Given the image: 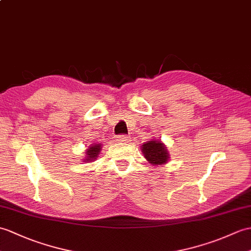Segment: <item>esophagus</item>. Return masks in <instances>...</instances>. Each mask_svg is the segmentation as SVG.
Segmentation results:
<instances>
[{
  "mask_svg": "<svg viewBox=\"0 0 251 251\" xmlns=\"http://www.w3.org/2000/svg\"><path fill=\"white\" fill-rule=\"evenodd\" d=\"M118 141L121 143H128V142H130L131 140H130V137H127L125 135H120L118 137Z\"/></svg>",
  "mask_w": 251,
  "mask_h": 251,
  "instance_id": "34e87169",
  "label": "esophagus"
}]
</instances>
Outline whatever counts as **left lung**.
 <instances>
[{
	"mask_svg": "<svg viewBox=\"0 0 251 251\" xmlns=\"http://www.w3.org/2000/svg\"><path fill=\"white\" fill-rule=\"evenodd\" d=\"M142 152L147 160L152 165L166 164L169 158L164 143L157 141V140H152V141L142 144Z\"/></svg>",
	"mask_w": 251,
	"mask_h": 251,
	"instance_id": "left-lung-1",
	"label": "left lung"
}]
</instances>
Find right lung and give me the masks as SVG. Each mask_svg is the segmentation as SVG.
<instances>
[{"instance_id":"add662e5","label":"right lung","mask_w":251,"mask_h":251,"mask_svg":"<svg viewBox=\"0 0 251 251\" xmlns=\"http://www.w3.org/2000/svg\"><path fill=\"white\" fill-rule=\"evenodd\" d=\"M101 145L100 144H95V145H92V147L89 148V150L86 151V160L87 161H92L93 159H96L97 155L99 154V151H100Z\"/></svg>"}]
</instances>
